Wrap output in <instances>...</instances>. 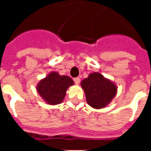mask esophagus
I'll return each mask as SVG.
<instances>
[{"label": "esophagus", "instance_id": "esophagus-1", "mask_svg": "<svg viewBox=\"0 0 151 151\" xmlns=\"http://www.w3.org/2000/svg\"><path fill=\"white\" fill-rule=\"evenodd\" d=\"M73 81H74V83H75L76 85H79V84H80L81 79L79 78H75L73 79Z\"/></svg>", "mask_w": 151, "mask_h": 151}]
</instances>
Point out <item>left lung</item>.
<instances>
[{
	"label": "left lung",
	"instance_id": "obj_1",
	"mask_svg": "<svg viewBox=\"0 0 151 151\" xmlns=\"http://www.w3.org/2000/svg\"><path fill=\"white\" fill-rule=\"evenodd\" d=\"M88 104L95 109L105 107L117 92V85L98 72L90 73L81 82Z\"/></svg>",
	"mask_w": 151,
	"mask_h": 151
}]
</instances>
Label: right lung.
Masks as SVG:
<instances>
[{
	"label": "right lung",
	"mask_w": 151,
	"mask_h": 151,
	"mask_svg": "<svg viewBox=\"0 0 151 151\" xmlns=\"http://www.w3.org/2000/svg\"><path fill=\"white\" fill-rule=\"evenodd\" d=\"M73 84V81L68 76L59 75L57 72H51L39 81L37 85V91L48 104L57 105L63 101L66 90Z\"/></svg>",
	"instance_id": "1"
}]
</instances>
